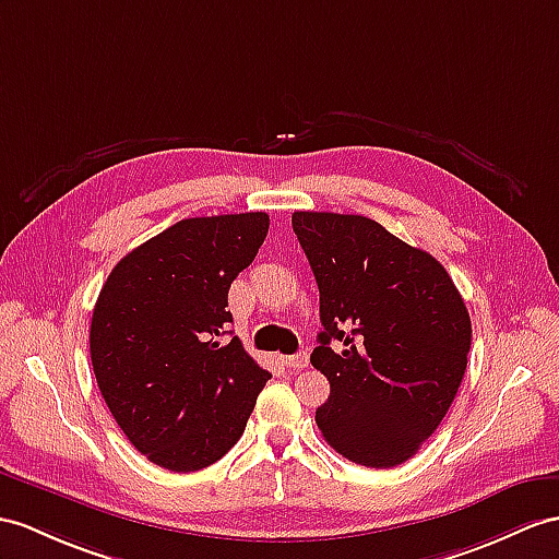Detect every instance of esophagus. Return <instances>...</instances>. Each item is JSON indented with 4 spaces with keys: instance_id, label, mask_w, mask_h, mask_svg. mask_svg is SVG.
I'll return each mask as SVG.
<instances>
[{
    "instance_id": "1",
    "label": "esophagus",
    "mask_w": 559,
    "mask_h": 559,
    "mask_svg": "<svg viewBox=\"0 0 559 559\" xmlns=\"http://www.w3.org/2000/svg\"><path fill=\"white\" fill-rule=\"evenodd\" d=\"M284 365H287L289 370H294V372L304 370V367H308V353H296V356H287V358H284Z\"/></svg>"
}]
</instances>
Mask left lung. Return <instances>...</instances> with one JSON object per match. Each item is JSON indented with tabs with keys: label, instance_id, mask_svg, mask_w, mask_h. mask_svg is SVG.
<instances>
[{
	"label": "left lung",
	"instance_id": "1",
	"mask_svg": "<svg viewBox=\"0 0 559 559\" xmlns=\"http://www.w3.org/2000/svg\"><path fill=\"white\" fill-rule=\"evenodd\" d=\"M294 233L320 289L310 362L330 382L316 421L356 465L413 457L465 377L469 312L431 253L365 215L296 211Z\"/></svg>",
	"mask_w": 559,
	"mask_h": 559
}]
</instances>
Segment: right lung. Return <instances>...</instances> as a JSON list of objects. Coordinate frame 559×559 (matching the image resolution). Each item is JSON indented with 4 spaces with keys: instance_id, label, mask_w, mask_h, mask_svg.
Wrapping results in <instances>:
<instances>
[{
    "instance_id": "add662e5",
    "label": "right lung",
    "mask_w": 559,
    "mask_h": 559,
    "mask_svg": "<svg viewBox=\"0 0 559 559\" xmlns=\"http://www.w3.org/2000/svg\"><path fill=\"white\" fill-rule=\"evenodd\" d=\"M267 213L187 217L122 255L92 312L90 353L102 396L154 465L197 472L243 433L263 370L237 336L229 284L249 267Z\"/></svg>"
}]
</instances>
